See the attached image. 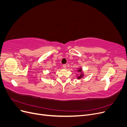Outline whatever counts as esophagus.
<instances>
[{
    "instance_id": "34e87169",
    "label": "esophagus",
    "mask_w": 127,
    "mask_h": 127,
    "mask_svg": "<svg viewBox=\"0 0 127 127\" xmlns=\"http://www.w3.org/2000/svg\"><path fill=\"white\" fill-rule=\"evenodd\" d=\"M63 68H64V69H66V68H67V66H66V64H63Z\"/></svg>"
}]
</instances>
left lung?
Masks as SVG:
<instances>
[{
  "label": "left lung",
  "instance_id": "1",
  "mask_svg": "<svg viewBox=\"0 0 127 127\" xmlns=\"http://www.w3.org/2000/svg\"><path fill=\"white\" fill-rule=\"evenodd\" d=\"M77 72L80 73V75H76L77 79H82L84 77V72L83 71V70L82 68L81 67H79L77 69Z\"/></svg>",
  "mask_w": 127,
  "mask_h": 127
}]
</instances>
